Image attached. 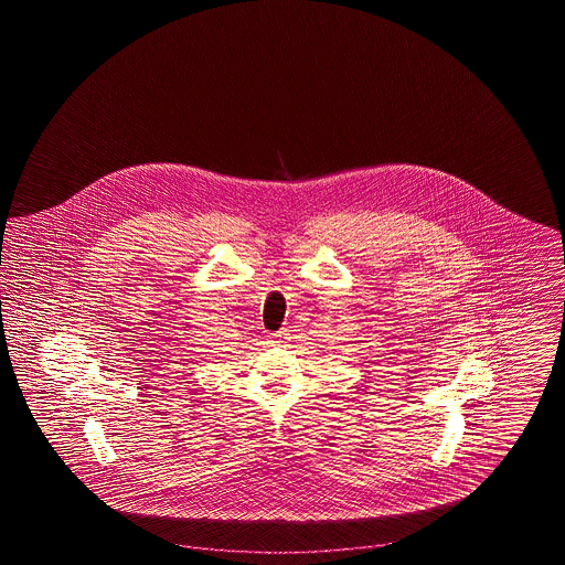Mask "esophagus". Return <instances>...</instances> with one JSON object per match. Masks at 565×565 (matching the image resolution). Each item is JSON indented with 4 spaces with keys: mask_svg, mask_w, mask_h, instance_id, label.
<instances>
[{
    "mask_svg": "<svg viewBox=\"0 0 565 565\" xmlns=\"http://www.w3.org/2000/svg\"><path fill=\"white\" fill-rule=\"evenodd\" d=\"M281 339H284V334H277V343H281Z\"/></svg>",
    "mask_w": 565,
    "mask_h": 565,
    "instance_id": "obj_1",
    "label": "esophagus"
}]
</instances>
